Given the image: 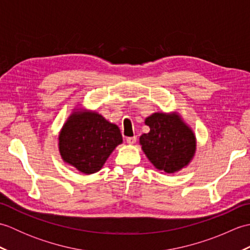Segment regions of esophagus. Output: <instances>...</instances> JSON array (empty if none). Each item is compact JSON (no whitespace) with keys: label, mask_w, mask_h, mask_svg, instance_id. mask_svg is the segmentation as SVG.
Here are the masks:
<instances>
[{"label":"esophagus","mask_w":250,"mask_h":250,"mask_svg":"<svg viewBox=\"0 0 250 250\" xmlns=\"http://www.w3.org/2000/svg\"><path fill=\"white\" fill-rule=\"evenodd\" d=\"M136 142V136H132V137H126V143L130 145H133L135 144Z\"/></svg>","instance_id":"obj_1"}]
</instances>
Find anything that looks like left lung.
<instances>
[{
	"label": "left lung",
	"mask_w": 250,
	"mask_h": 250,
	"mask_svg": "<svg viewBox=\"0 0 250 250\" xmlns=\"http://www.w3.org/2000/svg\"><path fill=\"white\" fill-rule=\"evenodd\" d=\"M145 125L150 131L140 137V144L153 167L171 174L188 166L196 149L195 135L177 114L155 113Z\"/></svg>",
	"instance_id": "obj_1"
}]
</instances>
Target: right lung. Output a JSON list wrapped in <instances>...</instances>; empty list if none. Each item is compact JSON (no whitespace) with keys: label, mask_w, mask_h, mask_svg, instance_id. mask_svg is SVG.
Masks as SVG:
<instances>
[{"label":"right lung","mask_w":250,"mask_h":250,"mask_svg":"<svg viewBox=\"0 0 250 250\" xmlns=\"http://www.w3.org/2000/svg\"><path fill=\"white\" fill-rule=\"evenodd\" d=\"M121 143L116 125L95 111L75 109L60 131L59 151L65 163L83 174H93Z\"/></svg>","instance_id":"add662e5"}]
</instances>
